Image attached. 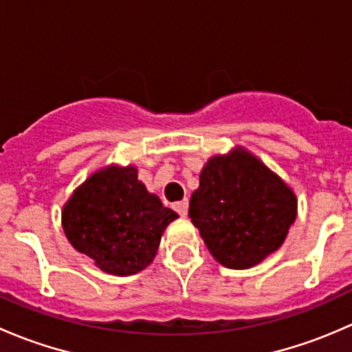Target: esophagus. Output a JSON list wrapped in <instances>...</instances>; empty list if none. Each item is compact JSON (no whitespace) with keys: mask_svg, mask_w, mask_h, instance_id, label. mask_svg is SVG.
Returning a JSON list of instances; mask_svg holds the SVG:
<instances>
[{"mask_svg":"<svg viewBox=\"0 0 352 352\" xmlns=\"http://www.w3.org/2000/svg\"><path fill=\"white\" fill-rule=\"evenodd\" d=\"M173 208H175V211L179 212L180 216H187V209H189V201H187V199H184V201L175 202V206H173Z\"/></svg>","mask_w":352,"mask_h":352,"instance_id":"obj_1","label":"esophagus"}]
</instances>
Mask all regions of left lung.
Returning a JSON list of instances; mask_svg holds the SVG:
<instances>
[{"mask_svg":"<svg viewBox=\"0 0 352 352\" xmlns=\"http://www.w3.org/2000/svg\"><path fill=\"white\" fill-rule=\"evenodd\" d=\"M296 212L293 189L243 146L208 160L189 206L208 250L228 269H250L274 254Z\"/></svg>","mask_w":352,"mask_h":352,"instance_id":"obj_1","label":"left lung"}]
</instances>
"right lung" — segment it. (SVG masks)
Instances as JSON below:
<instances>
[{"label":"right lung","instance_id":"right-lung-1","mask_svg":"<svg viewBox=\"0 0 352 352\" xmlns=\"http://www.w3.org/2000/svg\"><path fill=\"white\" fill-rule=\"evenodd\" d=\"M179 218L148 192L134 165L91 173L63 206L61 223L74 250L100 271L133 276L153 262L166 226Z\"/></svg>","mask_w":352,"mask_h":352}]
</instances>
